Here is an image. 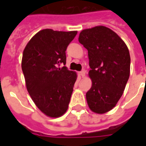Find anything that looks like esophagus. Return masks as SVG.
<instances>
[{"mask_svg": "<svg viewBox=\"0 0 146 146\" xmlns=\"http://www.w3.org/2000/svg\"><path fill=\"white\" fill-rule=\"evenodd\" d=\"M80 75L82 77H84L85 75H86V70H82L80 73Z\"/></svg>", "mask_w": 146, "mask_h": 146, "instance_id": "1", "label": "esophagus"}]
</instances>
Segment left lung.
Returning a JSON list of instances; mask_svg holds the SVG:
<instances>
[{"mask_svg":"<svg viewBox=\"0 0 146 146\" xmlns=\"http://www.w3.org/2000/svg\"><path fill=\"white\" fill-rule=\"evenodd\" d=\"M79 42L88 50L91 89L86 92L89 108L104 113L122 96L130 72V56L119 35L105 26L82 30Z\"/></svg>","mask_w":146,"mask_h":146,"instance_id":"obj_1","label":"left lung"}]
</instances>
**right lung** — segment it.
I'll use <instances>...</instances> for the list:
<instances>
[{
	"instance_id": "obj_1",
	"label": "right lung",
	"mask_w": 146,
	"mask_h": 146,
	"mask_svg": "<svg viewBox=\"0 0 146 146\" xmlns=\"http://www.w3.org/2000/svg\"><path fill=\"white\" fill-rule=\"evenodd\" d=\"M77 34L46 29L36 33L26 44L22 70L26 89L38 108L50 117L66 111L77 75L66 66V50Z\"/></svg>"
}]
</instances>
